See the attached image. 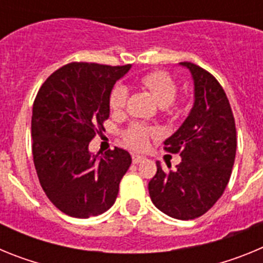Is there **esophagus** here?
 Returning <instances> with one entry per match:
<instances>
[{
    "label": "esophagus",
    "instance_id": "1",
    "mask_svg": "<svg viewBox=\"0 0 263 263\" xmlns=\"http://www.w3.org/2000/svg\"><path fill=\"white\" fill-rule=\"evenodd\" d=\"M145 160L146 157H143V155H133V163H142Z\"/></svg>",
    "mask_w": 263,
    "mask_h": 263
}]
</instances>
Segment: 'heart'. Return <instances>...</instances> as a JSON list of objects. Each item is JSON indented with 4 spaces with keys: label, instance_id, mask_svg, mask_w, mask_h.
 Returning a JSON list of instances; mask_svg holds the SVG:
<instances>
[{
    "label": "heart",
    "instance_id": "obj_1",
    "mask_svg": "<svg viewBox=\"0 0 263 263\" xmlns=\"http://www.w3.org/2000/svg\"><path fill=\"white\" fill-rule=\"evenodd\" d=\"M139 81L142 87L154 95L166 113L178 115L183 110L182 103L175 100L176 93H178V83L168 72L162 71V69L147 72ZM127 97H129L127 88L121 83L116 84L109 93V106L111 110H122L126 106ZM154 134L155 130L153 127L141 124V122H134L127 126L124 132V141L129 147L134 150H145L148 145V141Z\"/></svg>",
    "mask_w": 263,
    "mask_h": 263
}]
</instances>
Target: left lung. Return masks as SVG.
I'll return each instance as SVG.
<instances>
[{"label": "left lung", "mask_w": 263, "mask_h": 263, "mask_svg": "<svg viewBox=\"0 0 263 263\" xmlns=\"http://www.w3.org/2000/svg\"><path fill=\"white\" fill-rule=\"evenodd\" d=\"M180 64L194 78L195 104L178 132L164 141V150L180 154L182 162L168 171L157 162L148 194L170 217L194 220L215 205L229 183L236 158V124L217 79L191 62Z\"/></svg>", "instance_id": "1"}]
</instances>
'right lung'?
I'll return each instance as SVG.
<instances>
[{"instance_id":"1","label":"right lung","mask_w":263,"mask_h":263,"mask_svg":"<svg viewBox=\"0 0 263 263\" xmlns=\"http://www.w3.org/2000/svg\"><path fill=\"white\" fill-rule=\"evenodd\" d=\"M126 66L72 62L51 73L32 105V158L39 183L51 203L78 218L99 216L116 201L132 164L126 150L103 157L88 146L109 118V93Z\"/></svg>"}]
</instances>
